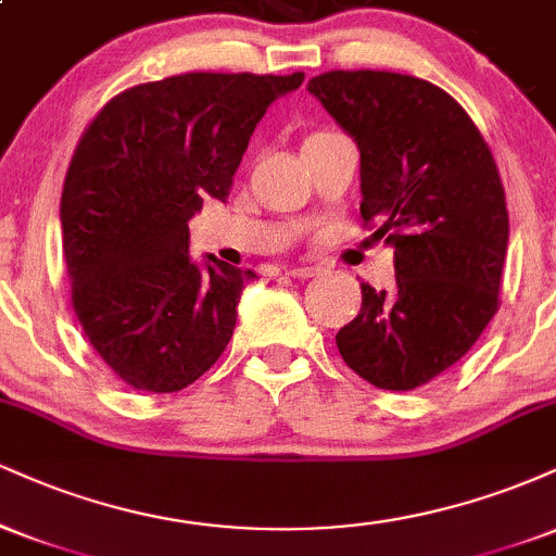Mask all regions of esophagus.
Returning a JSON list of instances; mask_svg holds the SVG:
<instances>
[{
  "instance_id": "1",
  "label": "esophagus",
  "mask_w": 556,
  "mask_h": 556,
  "mask_svg": "<svg viewBox=\"0 0 556 556\" xmlns=\"http://www.w3.org/2000/svg\"><path fill=\"white\" fill-rule=\"evenodd\" d=\"M292 279H308V277H318V274H324L321 266H292V269H287Z\"/></svg>"
}]
</instances>
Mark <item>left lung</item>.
I'll return each mask as SVG.
<instances>
[{
	"mask_svg": "<svg viewBox=\"0 0 556 556\" xmlns=\"http://www.w3.org/2000/svg\"><path fill=\"white\" fill-rule=\"evenodd\" d=\"M361 151V216L394 251V287L361 285L337 331L342 361L379 389L429 384L473 348L500 308L509 216L486 140L429 80L331 70L308 80Z\"/></svg>",
	"mask_w": 556,
	"mask_h": 556,
	"instance_id": "1",
	"label": "left lung"
}]
</instances>
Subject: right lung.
<instances>
[{
    "label": "right lung",
    "instance_id": "add662e5",
    "mask_svg": "<svg viewBox=\"0 0 556 556\" xmlns=\"http://www.w3.org/2000/svg\"><path fill=\"white\" fill-rule=\"evenodd\" d=\"M303 73H185L114 96L62 188V256L88 342L125 384L180 392L225 353L251 269L190 258L203 198L227 201L253 130Z\"/></svg>",
    "mask_w": 556,
    "mask_h": 556
}]
</instances>
